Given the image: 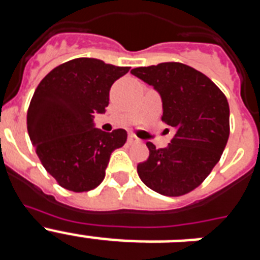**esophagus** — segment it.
Masks as SVG:
<instances>
[{"mask_svg": "<svg viewBox=\"0 0 260 260\" xmlns=\"http://www.w3.org/2000/svg\"><path fill=\"white\" fill-rule=\"evenodd\" d=\"M127 142L130 144H132V143H137V142H139V139H138V138L135 137L134 134H128L127 135Z\"/></svg>", "mask_w": 260, "mask_h": 260, "instance_id": "obj_1", "label": "esophagus"}]
</instances>
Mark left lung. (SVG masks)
<instances>
[{
  "instance_id": "1",
  "label": "left lung",
  "mask_w": 260,
  "mask_h": 260,
  "mask_svg": "<svg viewBox=\"0 0 260 260\" xmlns=\"http://www.w3.org/2000/svg\"><path fill=\"white\" fill-rule=\"evenodd\" d=\"M132 74L160 95L162 121L174 128L164 148L147 143L150 156L138 164V174L158 194H187L211 173L226 146L228 100L210 78L178 62L133 69Z\"/></svg>"
}]
</instances>
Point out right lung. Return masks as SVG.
Returning <instances> with one entry per match:
<instances>
[{
    "label": "right lung",
    "mask_w": 260,
    "mask_h": 260,
    "mask_svg": "<svg viewBox=\"0 0 260 260\" xmlns=\"http://www.w3.org/2000/svg\"><path fill=\"white\" fill-rule=\"evenodd\" d=\"M128 70L102 59L75 58L53 69L35 89L27 130L41 164L62 187L95 189L112 152L125 144L126 130L102 132L93 118L105 113L110 87Z\"/></svg>",
    "instance_id": "obj_1"
}]
</instances>
